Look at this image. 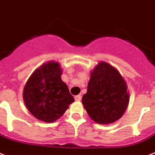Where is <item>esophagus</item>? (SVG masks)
I'll return each mask as SVG.
<instances>
[{
    "instance_id": "1",
    "label": "esophagus",
    "mask_w": 155,
    "mask_h": 155,
    "mask_svg": "<svg viewBox=\"0 0 155 155\" xmlns=\"http://www.w3.org/2000/svg\"><path fill=\"white\" fill-rule=\"evenodd\" d=\"M74 99L76 101H80L81 99V95H77L74 97Z\"/></svg>"
}]
</instances>
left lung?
Instances as JSON below:
<instances>
[{
  "label": "left lung",
  "instance_id": "8db88e82",
  "mask_svg": "<svg viewBox=\"0 0 155 155\" xmlns=\"http://www.w3.org/2000/svg\"><path fill=\"white\" fill-rule=\"evenodd\" d=\"M125 81L117 70L106 62H100L91 73L82 104L93 121L111 124L120 118L128 104Z\"/></svg>",
  "mask_w": 155,
  "mask_h": 155
}]
</instances>
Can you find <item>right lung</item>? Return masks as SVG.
I'll return each mask as SVG.
<instances>
[{
    "label": "right lung",
    "instance_id": "1",
    "mask_svg": "<svg viewBox=\"0 0 155 155\" xmlns=\"http://www.w3.org/2000/svg\"><path fill=\"white\" fill-rule=\"evenodd\" d=\"M61 75L59 64L49 62L37 69L26 83L24 103L29 112L39 120L55 121L74 101Z\"/></svg>",
    "mask_w": 155,
    "mask_h": 155
}]
</instances>
